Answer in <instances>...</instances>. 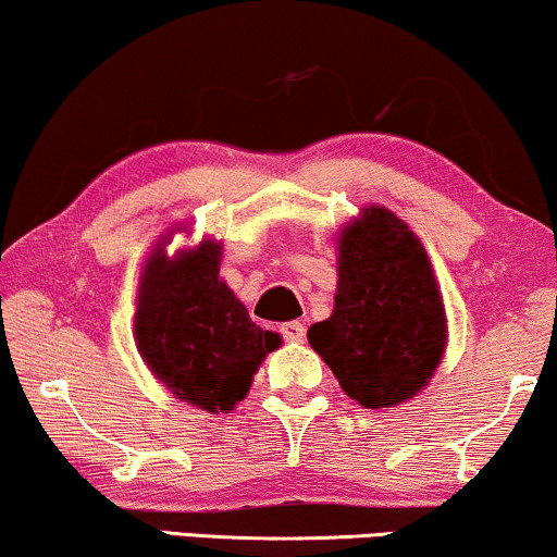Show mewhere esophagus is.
I'll list each match as a JSON object with an SVG mask.
<instances>
[{
	"label": "esophagus",
	"mask_w": 557,
	"mask_h": 557,
	"mask_svg": "<svg viewBox=\"0 0 557 557\" xmlns=\"http://www.w3.org/2000/svg\"><path fill=\"white\" fill-rule=\"evenodd\" d=\"M281 334H284L286 342H304V337H307V326L301 322H286L281 326Z\"/></svg>",
	"instance_id": "obj_1"
}]
</instances>
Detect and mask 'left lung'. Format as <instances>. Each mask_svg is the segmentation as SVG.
I'll return each mask as SVG.
<instances>
[{
    "label": "left lung",
    "instance_id": "obj_1",
    "mask_svg": "<svg viewBox=\"0 0 557 557\" xmlns=\"http://www.w3.org/2000/svg\"><path fill=\"white\" fill-rule=\"evenodd\" d=\"M334 243V309L309 326L311 349L362 408L413 400L448 345L444 296L421 238L383 205H368Z\"/></svg>",
    "mask_w": 557,
    "mask_h": 557
}]
</instances>
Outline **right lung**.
Masks as SVG:
<instances>
[{
    "instance_id": "obj_1",
    "label": "right lung",
    "mask_w": 557,
    "mask_h": 557,
    "mask_svg": "<svg viewBox=\"0 0 557 557\" xmlns=\"http://www.w3.org/2000/svg\"><path fill=\"white\" fill-rule=\"evenodd\" d=\"M174 227L154 243L136 286L134 339L141 360L174 398L231 413L281 334L261 330L220 276L223 243L202 238L166 253Z\"/></svg>"
}]
</instances>
